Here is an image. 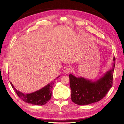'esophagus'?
I'll use <instances>...</instances> for the list:
<instances>
[{"mask_svg":"<svg viewBox=\"0 0 124 124\" xmlns=\"http://www.w3.org/2000/svg\"><path fill=\"white\" fill-rule=\"evenodd\" d=\"M72 71V69H71L70 67H67V68L64 70V72L66 74H68L69 72H71Z\"/></svg>","mask_w":124,"mask_h":124,"instance_id":"1","label":"esophagus"}]
</instances>
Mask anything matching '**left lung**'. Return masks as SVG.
Listing matches in <instances>:
<instances>
[{
  "label": "left lung",
  "instance_id": "8db88e82",
  "mask_svg": "<svg viewBox=\"0 0 124 124\" xmlns=\"http://www.w3.org/2000/svg\"><path fill=\"white\" fill-rule=\"evenodd\" d=\"M111 69L105 73L102 77L96 81L69 75L71 98L72 102L80 106L88 105L98 102L106 95L113 84V72L115 58L113 57Z\"/></svg>",
  "mask_w": 124,
  "mask_h": 124
}]
</instances>
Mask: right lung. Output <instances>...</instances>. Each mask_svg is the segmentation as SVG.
Segmentation results:
<instances>
[{
	"mask_svg": "<svg viewBox=\"0 0 124 124\" xmlns=\"http://www.w3.org/2000/svg\"><path fill=\"white\" fill-rule=\"evenodd\" d=\"M59 77V76L57 78ZM10 83L17 96L24 102L34 105L42 106L46 103L51 99L52 97L51 90L53 87L54 81L47 84V85L38 91L30 93H24L17 91L10 81Z\"/></svg>",
	"mask_w": 124,
	"mask_h": 124,
	"instance_id": "1",
	"label": "right lung"
}]
</instances>
